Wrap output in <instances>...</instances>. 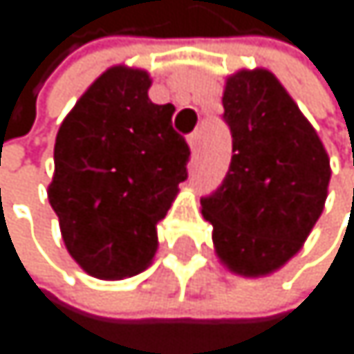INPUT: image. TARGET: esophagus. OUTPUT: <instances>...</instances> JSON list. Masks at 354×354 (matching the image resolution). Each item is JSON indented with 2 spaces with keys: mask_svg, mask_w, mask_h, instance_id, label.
<instances>
[{
  "mask_svg": "<svg viewBox=\"0 0 354 354\" xmlns=\"http://www.w3.org/2000/svg\"><path fill=\"white\" fill-rule=\"evenodd\" d=\"M199 140H201V133H199V131H193V133L189 136V146H191V151H193V153L199 148Z\"/></svg>",
  "mask_w": 354,
  "mask_h": 354,
  "instance_id": "34e87169",
  "label": "esophagus"
}]
</instances>
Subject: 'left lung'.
Segmentation results:
<instances>
[{"mask_svg": "<svg viewBox=\"0 0 354 354\" xmlns=\"http://www.w3.org/2000/svg\"><path fill=\"white\" fill-rule=\"evenodd\" d=\"M234 157L223 185L201 199L218 261L263 278L291 261L317 225L331 178L310 120L266 67L238 70L223 91Z\"/></svg>", "mask_w": 354, "mask_h": 354, "instance_id": "obj_1", "label": "left lung"}]
</instances>
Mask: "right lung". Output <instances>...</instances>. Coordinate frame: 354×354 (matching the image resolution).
<instances>
[{
	"label": "right lung",
	"instance_id": "obj_1",
	"mask_svg": "<svg viewBox=\"0 0 354 354\" xmlns=\"http://www.w3.org/2000/svg\"><path fill=\"white\" fill-rule=\"evenodd\" d=\"M151 74L112 65L63 118L48 201L72 259L100 280L151 266L157 225L187 178L189 146L174 106L153 104Z\"/></svg>",
	"mask_w": 354,
	"mask_h": 354
}]
</instances>
